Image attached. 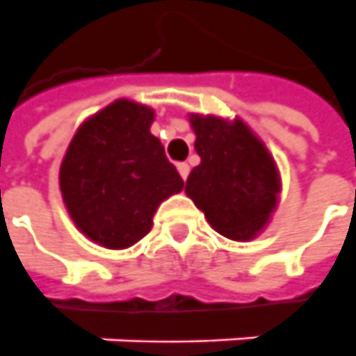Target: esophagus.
<instances>
[{
	"label": "esophagus",
	"mask_w": 356,
	"mask_h": 356,
	"mask_svg": "<svg viewBox=\"0 0 356 356\" xmlns=\"http://www.w3.org/2000/svg\"><path fill=\"white\" fill-rule=\"evenodd\" d=\"M176 168H178V172H180V176H182V180H186V178H188V174H190V166H188L186 162H178V164H176Z\"/></svg>",
	"instance_id": "34e87169"
}]
</instances>
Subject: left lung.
Listing matches in <instances>:
<instances>
[{"label":"left lung","mask_w":356,"mask_h":356,"mask_svg":"<svg viewBox=\"0 0 356 356\" xmlns=\"http://www.w3.org/2000/svg\"><path fill=\"white\" fill-rule=\"evenodd\" d=\"M190 127L202 162L186 180V195L219 235L241 243L254 239L282 192L270 150L239 117L190 113Z\"/></svg>","instance_id":"1"}]
</instances>
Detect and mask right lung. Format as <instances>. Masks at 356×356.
Returning a JSON list of instances; mask_svg holds the SVG:
<instances>
[{"label": "right lung", "mask_w": 356, "mask_h": 356, "mask_svg": "<svg viewBox=\"0 0 356 356\" xmlns=\"http://www.w3.org/2000/svg\"><path fill=\"white\" fill-rule=\"evenodd\" d=\"M154 109L115 99L78 127L60 164V192L80 233L104 249L133 247L184 180L152 133Z\"/></svg>", "instance_id": "add662e5"}]
</instances>
